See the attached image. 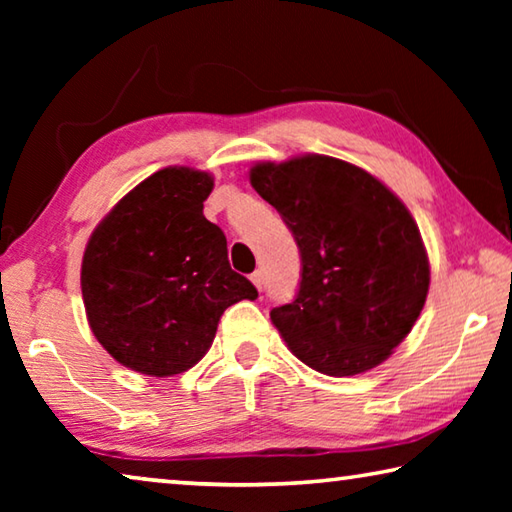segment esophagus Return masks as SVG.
Segmentation results:
<instances>
[{"instance_id":"esophagus-1","label":"esophagus","mask_w":512,"mask_h":512,"mask_svg":"<svg viewBox=\"0 0 512 512\" xmlns=\"http://www.w3.org/2000/svg\"><path fill=\"white\" fill-rule=\"evenodd\" d=\"M250 280H253L255 287H257L259 291H262V287H264V273H262V271H255L253 275H250Z\"/></svg>"}]
</instances>
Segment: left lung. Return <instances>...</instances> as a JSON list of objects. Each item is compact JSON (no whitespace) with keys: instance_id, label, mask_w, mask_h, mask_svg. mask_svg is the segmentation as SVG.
Instances as JSON below:
<instances>
[{"instance_id":"obj_1","label":"left lung","mask_w":512,"mask_h":512,"mask_svg":"<svg viewBox=\"0 0 512 512\" xmlns=\"http://www.w3.org/2000/svg\"><path fill=\"white\" fill-rule=\"evenodd\" d=\"M250 185L300 248L298 296L271 311L289 350L332 377L386 361L429 291L427 250L406 205L368 171L316 153L259 162Z\"/></svg>"}]
</instances>
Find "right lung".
<instances>
[{"label": "right lung", "mask_w": 512, "mask_h": 512, "mask_svg": "<svg viewBox=\"0 0 512 512\" xmlns=\"http://www.w3.org/2000/svg\"><path fill=\"white\" fill-rule=\"evenodd\" d=\"M212 187L207 171L160 169L94 228L81 266L85 314L121 366L180 375L210 350L223 311L257 298L230 268L223 230L203 216Z\"/></svg>", "instance_id": "add662e5"}]
</instances>
